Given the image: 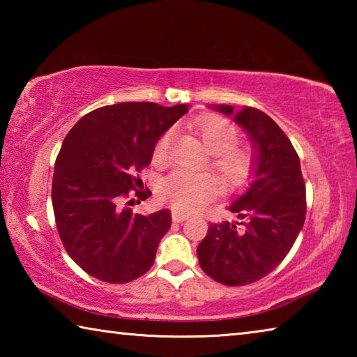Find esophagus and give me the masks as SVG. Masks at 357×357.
<instances>
[{"label":"esophagus","instance_id":"34e87169","mask_svg":"<svg viewBox=\"0 0 357 357\" xmlns=\"http://www.w3.org/2000/svg\"><path fill=\"white\" fill-rule=\"evenodd\" d=\"M187 214H184V213H179V211H172V219H173V222H184L185 219H187Z\"/></svg>","mask_w":357,"mask_h":357}]
</instances>
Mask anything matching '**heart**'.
<instances>
[{"label": "heart", "instance_id": "b5f03b06", "mask_svg": "<svg viewBox=\"0 0 357 357\" xmlns=\"http://www.w3.org/2000/svg\"><path fill=\"white\" fill-rule=\"evenodd\" d=\"M198 132L203 143L213 153V164L229 184H241L249 178L253 159L247 149L234 148L238 130L220 116H206L198 123ZM173 137V130H167L157 142L155 159H165ZM219 192V183L206 173H192L176 170L160 183L159 197L174 209L192 213L203 208Z\"/></svg>", "mask_w": 357, "mask_h": 357}]
</instances>
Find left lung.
I'll return each mask as SVG.
<instances>
[{
    "label": "left lung",
    "instance_id": "left-lung-1",
    "mask_svg": "<svg viewBox=\"0 0 357 357\" xmlns=\"http://www.w3.org/2000/svg\"><path fill=\"white\" fill-rule=\"evenodd\" d=\"M234 119L252 144L250 183L227 209L238 220L211 223L197 247L202 269L223 285H249L291 250L305 220V184L291 142L273 118L252 107L208 105Z\"/></svg>",
    "mask_w": 357,
    "mask_h": 357
}]
</instances>
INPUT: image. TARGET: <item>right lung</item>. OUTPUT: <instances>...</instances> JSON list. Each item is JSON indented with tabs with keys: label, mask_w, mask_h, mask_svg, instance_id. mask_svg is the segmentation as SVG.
Listing matches in <instances>:
<instances>
[{
	"label": "right lung",
	"mask_w": 357,
	"mask_h": 357,
	"mask_svg": "<svg viewBox=\"0 0 357 357\" xmlns=\"http://www.w3.org/2000/svg\"><path fill=\"white\" fill-rule=\"evenodd\" d=\"M189 105L123 102L84 114L66 135L52 184L59 238L89 275L128 283L148 273L170 229L168 209L142 215L119 208L138 185L135 172L151 164L155 143ZM144 200L151 192H137Z\"/></svg>",
	"instance_id": "add662e5"
}]
</instances>
